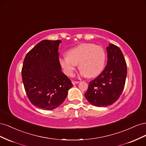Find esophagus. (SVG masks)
Returning a JSON list of instances; mask_svg holds the SVG:
<instances>
[{
    "label": "esophagus",
    "mask_w": 146,
    "mask_h": 146,
    "mask_svg": "<svg viewBox=\"0 0 146 146\" xmlns=\"http://www.w3.org/2000/svg\"><path fill=\"white\" fill-rule=\"evenodd\" d=\"M72 83L73 85H75V84H77V83H79V82H78V81H75V80H72Z\"/></svg>",
    "instance_id": "1"
}]
</instances>
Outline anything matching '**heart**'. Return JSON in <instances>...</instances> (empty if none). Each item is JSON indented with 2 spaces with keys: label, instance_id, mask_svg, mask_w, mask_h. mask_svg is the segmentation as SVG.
Listing matches in <instances>:
<instances>
[{
  "label": "heart",
  "instance_id": "1",
  "mask_svg": "<svg viewBox=\"0 0 146 146\" xmlns=\"http://www.w3.org/2000/svg\"><path fill=\"white\" fill-rule=\"evenodd\" d=\"M106 61V52L100 46L92 43H83L67 52V56L60 58V64L64 72L72 76L76 65L82 76L89 78L96 77L103 70Z\"/></svg>",
  "mask_w": 146,
  "mask_h": 146
}]
</instances>
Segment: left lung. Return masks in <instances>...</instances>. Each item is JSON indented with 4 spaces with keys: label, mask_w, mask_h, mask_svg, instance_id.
I'll list each match as a JSON object with an SVG mask.
<instances>
[{
    "label": "left lung",
    "mask_w": 146,
    "mask_h": 146,
    "mask_svg": "<svg viewBox=\"0 0 146 146\" xmlns=\"http://www.w3.org/2000/svg\"><path fill=\"white\" fill-rule=\"evenodd\" d=\"M108 61L102 73L89 83L85 94L90 104L105 107L117 100L124 88L127 64L121 50L110 44L107 47Z\"/></svg>",
    "instance_id": "8db88e82"
}]
</instances>
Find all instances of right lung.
Segmentation results:
<instances>
[{
	"instance_id": "1",
	"label": "right lung",
	"mask_w": 146,
	"mask_h": 146,
	"mask_svg": "<svg viewBox=\"0 0 146 146\" xmlns=\"http://www.w3.org/2000/svg\"><path fill=\"white\" fill-rule=\"evenodd\" d=\"M60 40H42L26 55L22 68L24 86L30 102L42 110L62 104L73 85L61 71L58 52Z\"/></svg>"
}]
</instances>
